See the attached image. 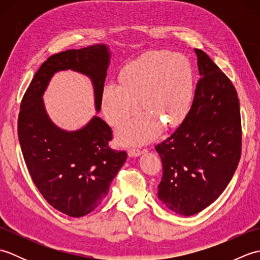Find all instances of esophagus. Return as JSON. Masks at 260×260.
I'll use <instances>...</instances> for the list:
<instances>
[{"mask_svg": "<svg viewBox=\"0 0 260 260\" xmlns=\"http://www.w3.org/2000/svg\"><path fill=\"white\" fill-rule=\"evenodd\" d=\"M143 152L142 151H140V150H129L128 151V156L129 157H139V156H141V154H142Z\"/></svg>", "mask_w": 260, "mask_h": 260, "instance_id": "obj_1", "label": "esophagus"}]
</instances>
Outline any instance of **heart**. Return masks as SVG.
Listing matches in <instances>:
<instances>
[{
    "instance_id": "b5f03b06",
    "label": "heart",
    "mask_w": 260,
    "mask_h": 260,
    "mask_svg": "<svg viewBox=\"0 0 260 260\" xmlns=\"http://www.w3.org/2000/svg\"><path fill=\"white\" fill-rule=\"evenodd\" d=\"M120 84L109 81L102 93L103 113L110 125L117 126L139 108L145 113L119 127L121 145H143L155 140L162 123L180 125L193 101V74L185 57L170 51H151L125 64Z\"/></svg>"
}]
</instances>
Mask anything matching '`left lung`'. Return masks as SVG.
Wrapping results in <instances>:
<instances>
[{
	"mask_svg": "<svg viewBox=\"0 0 260 260\" xmlns=\"http://www.w3.org/2000/svg\"><path fill=\"white\" fill-rule=\"evenodd\" d=\"M200 80L189 114L155 146L163 163L157 197L180 215L210 206L227 187L241 152L239 99L233 82L206 52L194 49Z\"/></svg>",
	"mask_w": 260,
	"mask_h": 260,
	"instance_id": "obj_1",
	"label": "left lung"
}]
</instances>
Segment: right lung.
I'll return each instance as SVG.
<instances>
[{
  "instance_id": "1",
  "label": "right lung",
  "mask_w": 260,
  "mask_h": 260,
  "mask_svg": "<svg viewBox=\"0 0 260 260\" xmlns=\"http://www.w3.org/2000/svg\"><path fill=\"white\" fill-rule=\"evenodd\" d=\"M110 58L103 43L53 54L37 71L20 106L19 142L32 181L50 206L69 217H84L102 203L127 154L108 146L112 129L96 115L79 129L60 128L49 117L43 93L59 71H76L90 79L99 113Z\"/></svg>"
}]
</instances>
